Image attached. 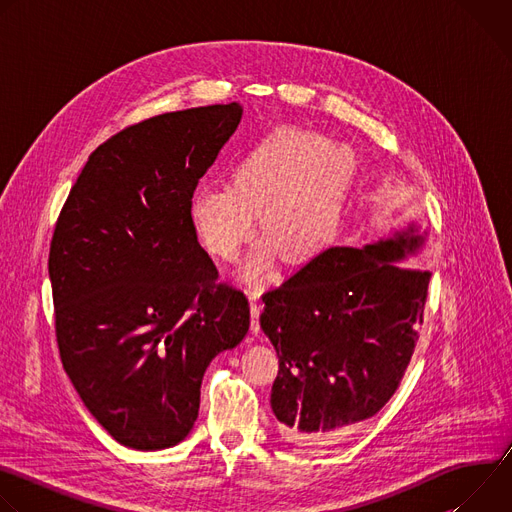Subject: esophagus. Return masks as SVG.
Returning <instances> with one entry per match:
<instances>
[{
	"instance_id": "esophagus-1",
	"label": "esophagus",
	"mask_w": 512,
	"mask_h": 512,
	"mask_svg": "<svg viewBox=\"0 0 512 512\" xmlns=\"http://www.w3.org/2000/svg\"><path fill=\"white\" fill-rule=\"evenodd\" d=\"M259 316H261L259 294H251V332L253 334H259Z\"/></svg>"
}]
</instances>
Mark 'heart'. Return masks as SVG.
I'll return each mask as SVG.
<instances>
[{
  "instance_id": "b5f03b06",
  "label": "heart",
  "mask_w": 512,
  "mask_h": 512,
  "mask_svg": "<svg viewBox=\"0 0 512 512\" xmlns=\"http://www.w3.org/2000/svg\"><path fill=\"white\" fill-rule=\"evenodd\" d=\"M354 174L350 145L308 129L277 127L241 158L233 182L192 192L190 225L212 255L231 261L253 237L261 212L265 237L239 271L253 285L269 275L279 255L287 263H306L332 241Z\"/></svg>"
}]
</instances>
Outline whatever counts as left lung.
Returning a JSON list of instances; mask_svg holds the SVG:
<instances>
[{
    "instance_id": "left-lung-1",
    "label": "left lung",
    "mask_w": 512,
    "mask_h": 512,
    "mask_svg": "<svg viewBox=\"0 0 512 512\" xmlns=\"http://www.w3.org/2000/svg\"><path fill=\"white\" fill-rule=\"evenodd\" d=\"M427 243L411 221L360 249L332 247L263 296L279 371L271 409L285 442L332 444L395 393L423 320L431 273L405 267Z\"/></svg>"
}]
</instances>
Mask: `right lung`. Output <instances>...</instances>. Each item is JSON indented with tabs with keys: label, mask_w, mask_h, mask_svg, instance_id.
Masks as SVG:
<instances>
[{
	"label": "right lung",
	"mask_w": 512,
	"mask_h": 512,
	"mask_svg": "<svg viewBox=\"0 0 512 512\" xmlns=\"http://www.w3.org/2000/svg\"><path fill=\"white\" fill-rule=\"evenodd\" d=\"M241 117L229 103L123 129L89 156L58 216L48 275L62 367L125 448L180 444L210 360L249 332L245 294L216 283L188 218Z\"/></svg>",
	"instance_id": "right-lung-1"
}]
</instances>
